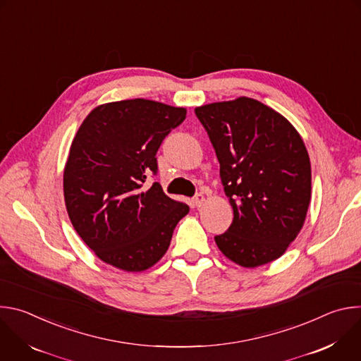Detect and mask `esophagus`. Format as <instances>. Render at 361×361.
<instances>
[{
    "label": "esophagus",
    "mask_w": 361,
    "mask_h": 361,
    "mask_svg": "<svg viewBox=\"0 0 361 361\" xmlns=\"http://www.w3.org/2000/svg\"><path fill=\"white\" fill-rule=\"evenodd\" d=\"M204 201H205V197H204L202 194H197V195L192 198V204H194V207L200 209L201 205L204 204Z\"/></svg>",
    "instance_id": "34e87169"
}]
</instances>
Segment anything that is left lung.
I'll list each match as a JSON object with an SVG mask.
<instances>
[{"label": "left lung", "mask_w": 361, "mask_h": 361, "mask_svg": "<svg viewBox=\"0 0 361 361\" xmlns=\"http://www.w3.org/2000/svg\"><path fill=\"white\" fill-rule=\"evenodd\" d=\"M194 111L216 149L234 213L216 244L241 267L277 260L298 235L312 200L302 138L287 118L248 97Z\"/></svg>", "instance_id": "obj_1"}]
</instances>
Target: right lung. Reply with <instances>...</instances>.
I'll use <instances>...</instances> for the list:
<instances>
[{"label": "right lung", "mask_w": 361, "mask_h": 361, "mask_svg": "<svg viewBox=\"0 0 361 361\" xmlns=\"http://www.w3.org/2000/svg\"><path fill=\"white\" fill-rule=\"evenodd\" d=\"M187 110L135 98L95 107L80 126L64 169V200L73 227L99 260L144 271L169 250L188 205L166 195L156 154Z\"/></svg>", "instance_id": "right-lung-1"}]
</instances>
